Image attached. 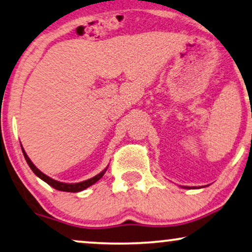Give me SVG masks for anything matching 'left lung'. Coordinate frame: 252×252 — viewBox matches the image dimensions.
<instances>
[{
    "instance_id": "8db88e82",
    "label": "left lung",
    "mask_w": 252,
    "mask_h": 252,
    "mask_svg": "<svg viewBox=\"0 0 252 252\" xmlns=\"http://www.w3.org/2000/svg\"><path fill=\"white\" fill-rule=\"evenodd\" d=\"M186 188H187V187H186Z\"/></svg>"
}]
</instances>
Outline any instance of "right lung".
<instances>
[{
    "mask_svg": "<svg viewBox=\"0 0 252 252\" xmlns=\"http://www.w3.org/2000/svg\"><path fill=\"white\" fill-rule=\"evenodd\" d=\"M22 150H23V154H24V157H25V159L27 161V164H29V166L31 167V170H32L34 173H35L37 177H39L40 179H42V180L44 182H47L48 185L51 186V187L57 189V190H61V191H68V192H77V191H81L84 190V189L88 188L89 186L94 185L96 181H98L99 179H101L103 175H104V173L106 172V170H108V167L105 168V170H103L101 173H98L97 175H95L94 178H91L88 179V180L86 181H82V182H78V184H64V182H60V181H56L54 180V179H51L48 177V175L43 174L42 172H41L39 168H37L35 165H34L32 161H31V159L29 158V156H27L25 150L23 149L22 147Z\"/></svg>",
    "mask_w": 252,
    "mask_h": 252,
    "instance_id": "right-lung-1",
    "label": "right lung"
}]
</instances>
